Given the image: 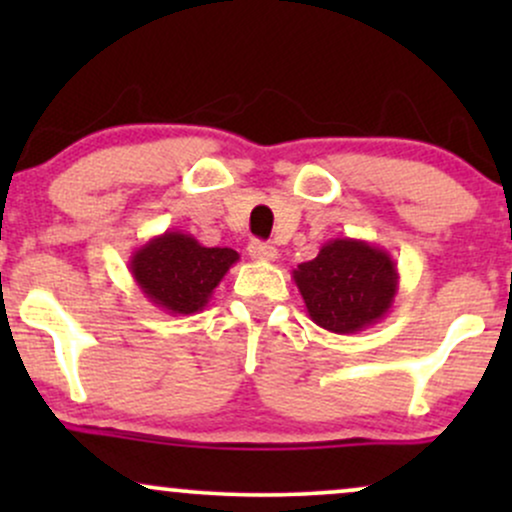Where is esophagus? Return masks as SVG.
I'll return each mask as SVG.
<instances>
[{"mask_svg": "<svg viewBox=\"0 0 512 512\" xmlns=\"http://www.w3.org/2000/svg\"><path fill=\"white\" fill-rule=\"evenodd\" d=\"M248 252L252 260H262V262H274L276 260V248L269 243H262V240H252L248 245Z\"/></svg>", "mask_w": 512, "mask_h": 512, "instance_id": "34e87169", "label": "esophagus"}]
</instances>
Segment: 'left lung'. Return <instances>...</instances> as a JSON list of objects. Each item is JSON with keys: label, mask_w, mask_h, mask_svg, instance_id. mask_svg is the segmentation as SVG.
Returning a JSON list of instances; mask_svg holds the SVG:
<instances>
[{"label": "left lung", "mask_w": 512, "mask_h": 512, "mask_svg": "<svg viewBox=\"0 0 512 512\" xmlns=\"http://www.w3.org/2000/svg\"><path fill=\"white\" fill-rule=\"evenodd\" d=\"M293 281L310 320L334 334H358L392 310L399 274L392 255L368 240H327L315 260L298 264Z\"/></svg>", "instance_id": "8db88e82"}]
</instances>
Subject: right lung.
Returning <instances> with one entry per match:
<instances>
[{
	"label": "right lung",
	"mask_w": 512,
	"mask_h": 512,
	"mask_svg": "<svg viewBox=\"0 0 512 512\" xmlns=\"http://www.w3.org/2000/svg\"><path fill=\"white\" fill-rule=\"evenodd\" d=\"M238 260L236 250L204 248L190 233L166 231L132 252L129 272L156 308L168 315H195Z\"/></svg>",
	"instance_id": "obj_1"
}]
</instances>
